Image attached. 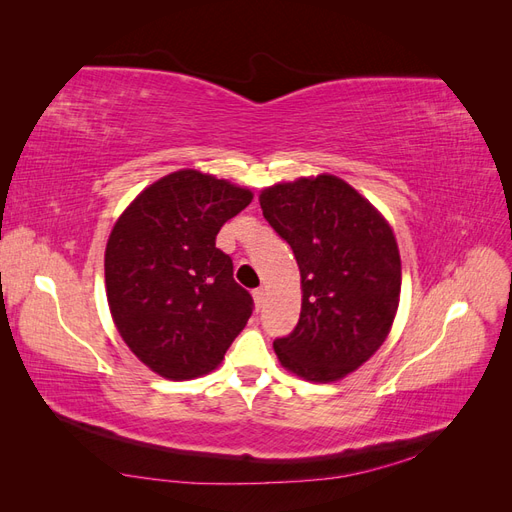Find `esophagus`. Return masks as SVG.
<instances>
[{"mask_svg":"<svg viewBox=\"0 0 512 512\" xmlns=\"http://www.w3.org/2000/svg\"><path fill=\"white\" fill-rule=\"evenodd\" d=\"M254 301H256L258 307H260L262 303H265V288H256V290H254Z\"/></svg>","mask_w":512,"mask_h":512,"instance_id":"1","label":"esophagus"}]
</instances>
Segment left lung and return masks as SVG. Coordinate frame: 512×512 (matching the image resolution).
<instances>
[{"mask_svg":"<svg viewBox=\"0 0 512 512\" xmlns=\"http://www.w3.org/2000/svg\"><path fill=\"white\" fill-rule=\"evenodd\" d=\"M260 207L297 258L301 316L273 342L280 363L309 382L348 376L389 335L399 305L401 260L374 205L333 175L262 190Z\"/></svg>","mask_w":512,"mask_h":512,"instance_id":"left-lung-1","label":"left lung"}]
</instances>
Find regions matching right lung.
I'll use <instances>...</instances> for the list:
<instances>
[{
	"label": "right lung",
	"mask_w": 512,
	"mask_h": 512,
	"mask_svg": "<svg viewBox=\"0 0 512 512\" xmlns=\"http://www.w3.org/2000/svg\"><path fill=\"white\" fill-rule=\"evenodd\" d=\"M250 203V190L188 168L151 183L113 226L108 307L123 342L156 374H209L252 316V294L215 247L220 228Z\"/></svg>",
	"instance_id": "obj_1"
}]
</instances>
